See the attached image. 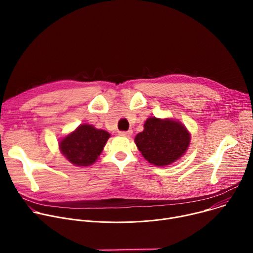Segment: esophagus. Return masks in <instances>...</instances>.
Returning <instances> with one entry per match:
<instances>
[{
    "label": "esophagus",
    "instance_id": "esophagus-1",
    "mask_svg": "<svg viewBox=\"0 0 253 253\" xmlns=\"http://www.w3.org/2000/svg\"><path fill=\"white\" fill-rule=\"evenodd\" d=\"M132 130H128V131H121L119 132V135L120 136H123V137H130L132 135Z\"/></svg>",
    "mask_w": 253,
    "mask_h": 253
}]
</instances>
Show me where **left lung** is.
<instances>
[{"label": "left lung", "instance_id": "8db88e82", "mask_svg": "<svg viewBox=\"0 0 253 253\" xmlns=\"http://www.w3.org/2000/svg\"><path fill=\"white\" fill-rule=\"evenodd\" d=\"M135 143L149 163L163 167L185 154L190 133L179 121L150 117L144 124V130L136 135Z\"/></svg>", "mask_w": 253, "mask_h": 253}]
</instances>
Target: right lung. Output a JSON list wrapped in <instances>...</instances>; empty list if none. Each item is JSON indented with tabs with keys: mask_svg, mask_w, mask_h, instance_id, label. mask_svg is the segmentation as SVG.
Returning <instances> with one entry per match:
<instances>
[{
	"mask_svg": "<svg viewBox=\"0 0 253 253\" xmlns=\"http://www.w3.org/2000/svg\"><path fill=\"white\" fill-rule=\"evenodd\" d=\"M109 137L105 130L82 124L59 142V148L69 162L86 167L96 162Z\"/></svg>",
	"mask_w": 253,
	"mask_h": 253,
	"instance_id": "obj_1",
	"label": "right lung"
}]
</instances>
